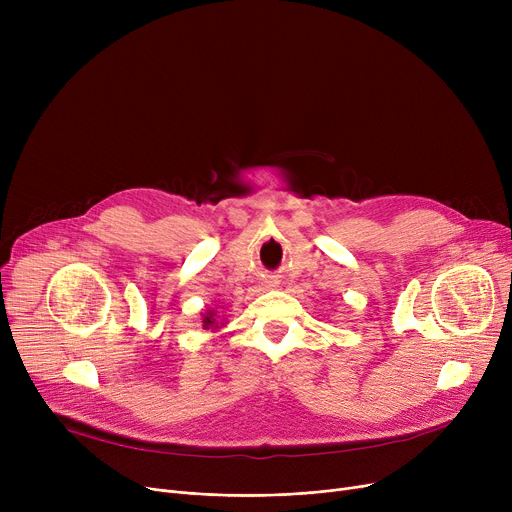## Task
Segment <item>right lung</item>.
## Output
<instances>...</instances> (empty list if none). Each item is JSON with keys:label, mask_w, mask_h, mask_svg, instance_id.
Instances as JSON below:
<instances>
[{"label": "right lung", "mask_w": 512, "mask_h": 512, "mask_svg": "<svg viewBox=\"0 0 512 512\" xmlns=\"http://www.w3.org/2000/svg\"><path fill=\"white\" fill-rule=\"evenodd\" d=\"M203 328L209 330V328H218L215 326V313L213 311H207L205 317H203Z\"/></svg>", "instance_id": "right-lung-1"}]
</instances>
